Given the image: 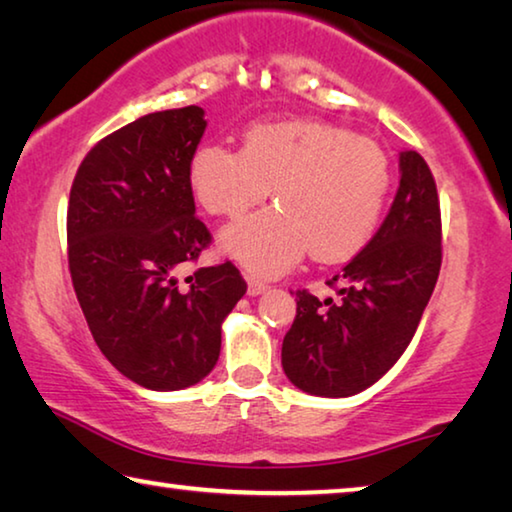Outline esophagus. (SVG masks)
Wrapping results in <instances>:
<instances>
[{"mask_svg": "<svg viewBox=\"0 0 512 512\" xmlns=\"http://www.w3.org/2000/svg\"><path fill=\"white\" fill-rule=\"evenodd\" d=\"M268 289V284L257 280V277H248V296H259V293H264Z\"/></svg>", "mask_w": 512, "mask_h": 512, "instance_id": "34e87169", "label": "esophagus"}]
</instances>
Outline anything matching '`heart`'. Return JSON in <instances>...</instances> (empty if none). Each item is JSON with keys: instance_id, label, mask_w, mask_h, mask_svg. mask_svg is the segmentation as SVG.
Here are the masks:
<instances>
[{"instance_id": "heart-1", "label": "heart", "mask_w": 512, "mask_h": 512, "mask_svg": "<svg viewBox=\"0 0 512 512\" xmlns=\"http://www.w3.org/2000/svg\"><path fill=\"white\" fill-rule=\"evenodd\" d=\"M205 212L239 219L273 189L275 207L223 230L225 253L257 275H282L307 253L357 255L375 235L391 189V162L370 137L329 121H262L241 151L205 144L189 162Z\"/></svg>"}]
</instances>
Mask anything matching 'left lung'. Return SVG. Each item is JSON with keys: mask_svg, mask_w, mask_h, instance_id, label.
<instances>
[{"mask_svg": "<svg viewBox=\"0 0 512 512\" xmlns=\"http://www.w3.org/2000/svg\"><path fill=\"white\" fill-rule=\"evenodd\" d=\"M400 171V189L377 235L327 280L336 298L296 291L282 368L300 391H366L395 366L418 329L443 262V225L436 180L422 155L402 151Z\"/></svg>", "mask_w": 512, "mask_h": 512, "instance_id": "1", "label": "left lung"}]
</instances>
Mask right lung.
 <instances>
[{
    "mask_svg": "<svg viewBox=\"0 0 512 512\" xmlns=\"http://www.w3.org/2000/svg\"><path fill=\"white\" fill-rule=\"evenodd\" d=\"M205 126L198 106L135 119L92 146L69 192L67 259L83 316L112 366L151 391L210 375L223 318L246 293L232 262L176 277L212 244L189 183Z\"/></svg>",
    "mask_w": 512,
    "mask_h": 512,
    "instance_id": "right-lung-1",
    "label": "right lung"
}]
</instances>
